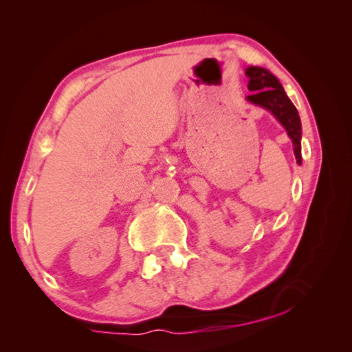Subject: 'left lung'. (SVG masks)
<instances>
[{
	"label": "left lung",
	"mask_w": 352,
	"mask_h": 352,
	"mask_svg": "<svg viewBox=\"0 0 352 352\" xmlns=\"http://www.w3.org/2000/svg\"><path fill=\"white\" fill-rule=\"evenodd\" d=\"M248 90L253 94L247 96L248 102L264 107L283 124L285 132L294 142L296 163L301 164V121L292 100L287 98L279 80L269 69L261 67H248Z\"/></svg>",
	"instance_id": "8db88e82"
}]
</instances>
